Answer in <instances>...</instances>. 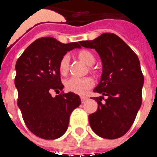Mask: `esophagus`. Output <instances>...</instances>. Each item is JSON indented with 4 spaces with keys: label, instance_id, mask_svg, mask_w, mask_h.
I'll return each instance as SVG.
<instances>
[{
    "label": "esophagus",
    "instance_id": "34e87169",
    "mask_svg": "<svg viewBox=\"0 0 157 157\" xmlns=\"http://www.w3.org/2000/svg\"><path fill=\"white\" fill-rule=\"evenodd\" d=\"M87 98H85V97H81V101L82 103H85L86 101Z\"/></svg>",
    "mask_w": 157,
    "mask_h": 157
}]
</instances>
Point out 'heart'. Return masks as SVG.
<instances>
[{"label": "heart", "instance_id": "1", "mask_svg": "<svg viewBox=\"0 0 157 157\" xmlns=\"http://www.w3.org/2000/svg\"><path fill=\"white\" fill-rule=\"evenodd\" d=\"M78 58L87 66H92L96 61L94 54L88 49H82L77 52ZM69 56L65 55L60 59L58 65L59 71L61 75H66L69 71ZM93 71V70H92ZM94 85V80L90 77L85 78H70L64 82L65 88L67 91L78 94L85 95Z\"/></svg>", "mask_w": 157, "mask_h": 157}]
</instances>
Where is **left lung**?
I'll use <instances>...</instances> for the list:
<instances>
[{
	"instance_id": "1",
	"label": "left lung",
	"mask_w": 157,
	"mask_h": 157,
	"mask_svg": "<svg viewBox=\"0 0 157 157\" xmlns=\"http://www.w3.org/2000/svg\"><path fill=\"white\" fill-rule=\"evenodd\" d=\"M83 47L94 48L102 62L101 81L92 98L98 104L97 112L89 116L94 132L108 139L123 136L131 127L142 101L144 76L135 52L120 37L105 33L93 41H82ZM107 95L105 102L101 101Z\"/></svg>"
}]
</instances>
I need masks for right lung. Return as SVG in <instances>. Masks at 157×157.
I'll return each mask as SVG.
<instances>
[{"mask_svg": "<svg viewBox=\"0 0 157 157\" xmlns=\"http://www.w3.org/2000/svg\"><path fill=\"white\" fill-rule=\"evenodd\" d=\"M81 48L78 42L63 44L54 37L38 38L29 45L16 64L15 86L18 90V107L27 128L46 140L61 137L68 127L72 111L81 104L74 93L62 90L58 65L68 51Z\"/></svg>", "mask_w": 157, "mask_h": 157, "instance_id": "right-lung-1", "label": "right lung"}]
</instances>
